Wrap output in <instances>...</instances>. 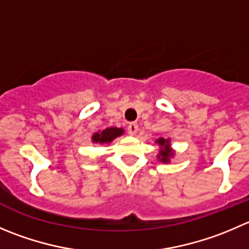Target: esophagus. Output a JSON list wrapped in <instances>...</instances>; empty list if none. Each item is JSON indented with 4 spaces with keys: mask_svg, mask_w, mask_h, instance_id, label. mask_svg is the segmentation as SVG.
I'll return each mask as SVG.
<instances>
[{
    "mask_svg": "<svg viewBox=\"0 0 249 249\" xmlns=\"http://www.w3.org/2000/svg\"><path fill=\"white\" fill-rule=\"evenodd\" d=\"M127 131H129V134L131 135V136H135V135L137 134V131H139V125H137L136 123H131V124H129V126H127Z\"/></svg>",
    "mask_w": 249,
    "mask_h": 249,
    "instance_id": "obj_1",
    "label": "esophagus"
}]
</instances>
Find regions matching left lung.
I'll return each mask as SVG.
<instances>
[{"mask_svg": "<svg viewBox=\"0 0 249 249\" xmlns=\"http://www.w3.org/2000/svg\"><path fill=\"white\" fill-rule=\"evenodd\" d=\"M171 140L165 139V137H158L156 140V143L159 146V151L158 154H157V159L159 161L164 164L170 163V159L175 156V151L171 148Z\"/></svg>", "mask_w": 249, "mask_h": 249, "instance_id": "obj_1", "label": "left lung"}]
</instances>
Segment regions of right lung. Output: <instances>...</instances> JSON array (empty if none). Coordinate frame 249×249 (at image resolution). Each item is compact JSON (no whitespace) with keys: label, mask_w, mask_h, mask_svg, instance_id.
<instances>
[{"label":"right lung","mask_w":249,"mask_h":249,"mask_svg":"<svg viewBox=\"0 0 249 249\" xmlns=\"http://www.w3.org/2000/svg\"><path fill=\"white\" fill-rule=\"evenodd\" d=\"M125 130L123 127H107V129L102 130V131H97L91 136L92 143L97 144H106L110 143L114 139L122 136L124 134Z\"/></svg>","instance_id":"right-lung-1"}]
</instances>
